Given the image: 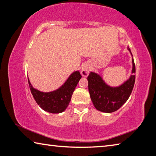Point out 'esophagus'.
Instances as JSON below:
<instances>
[{
	"instance_id": "esophagus-1",
	"label": "esophagus",
	"mask_w": 156,
	"mask_h": 156,
	"mask_svg": "<svg viewBox=\"0 0 156 156\" xmlns=\"http://www.w3.org/2000/svg\"><path fill=\"white\" fill-rule=\"evenodd\" d=\"M90 70V65L87 63H84L82 66V67H81V75L83 76H87L88 75V74H89Z\"/></svg>"
}]
</instances>
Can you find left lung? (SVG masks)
<instances>
[{"instance_id": "left-lung-1", "label": "left lung", "mask_w": 156, "mask_h": 156, "mask_svg": "<svg viewBox=\"0 0 156 156\" xmlns=\"http://www.w3.org/2000/svg\"><path fill=\"white\" fill-rule=\"evenodd\" d=\"M128 51L132 55L130 49ZM133 56V55H132ZM132 75L128 80L116 87L107 84L102 76L91 72L87 77L88 91L95 109L105 113H112L118 110L130 97L135 81V66L132 59Z\"/></svg>"}]
</instances>
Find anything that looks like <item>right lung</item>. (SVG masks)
Wrapping results in <instances>:
<instances>
[{"instance_id":"obj_1","label":"right lung","mask_w":156,"mask_h":156,"mask_svg":"<svg viewBox=\"0 0 156 156\" xmlns=\"http://www.w3.org/2000/svg\"><path fill=\"white\" fill-rule=\"evenodd\" d=\"M81 78L80 71L74 72L61 87L54 91L47 93L40 91L33 88L29 80L28 84L35 100L43 110L49 113L59 114L68 107L74 90Z\"/></svg>"}]
</instances>
